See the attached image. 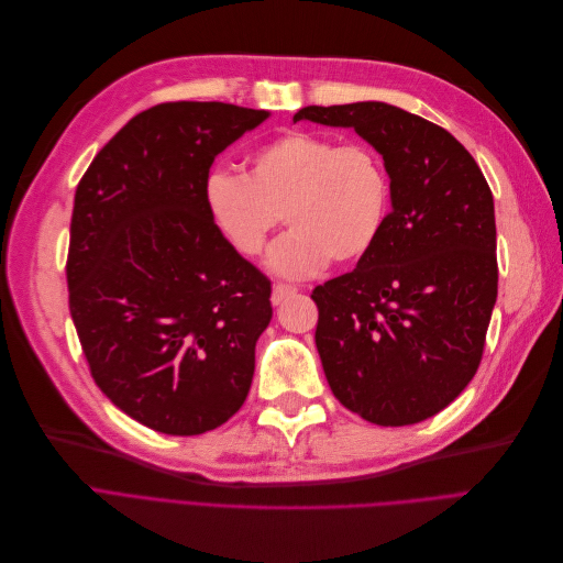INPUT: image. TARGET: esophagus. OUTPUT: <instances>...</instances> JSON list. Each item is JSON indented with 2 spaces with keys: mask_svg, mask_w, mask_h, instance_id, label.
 <instances>
[{
  "mask_svg": "<svg viewBox=\"0 0 563 563\" xmlns=\"http://www.w3.org/2000/svg\"><path fill=\"white\" fill-rule=\"evenodd\" d=\"M298 292V286H290V284H275L273 288V305H282L284 300L292 298Z\"/></svg>",
  "mask_w": 563,
  "mask_h": 563,
  "instance_id": "esophagus-1",
  "label": "esophagus"
}]
</instances>
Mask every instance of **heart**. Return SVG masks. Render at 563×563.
<instances>
[{
  "label": "heart",
  "instance_id": "1",
  "mask_svg": "<svg viewBox=\"0 0 563 563\" xmlns=\"http://www.w3.org/2000/svg\"><path fill=\"white\" fill-rule=\"evenodd\" d=\"M203 206L224 243L250 258L284 212L292 229L267 263L279 275L305 277L328 258L355 263L373 250L387 220L389 176L376 148L288 130L250 155L245 176L208 174Z\"/></svg>",
  "mask_w": 563,
  "mask_h": 563
}]
</instances>
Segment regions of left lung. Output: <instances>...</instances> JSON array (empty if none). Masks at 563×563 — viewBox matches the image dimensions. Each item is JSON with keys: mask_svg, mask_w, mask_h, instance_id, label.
I'll return each mask as SVG.
<instances>
[{"mask_svg": "<svg viewBox=\"0 0 563 563\" xmlns=\"http://www.w3.org/2000/svg\"><path fill=\"white\" fill-rule=\"evenodd\" d=\"M353 128L389 174L373 250L316 286V347L339 404L378 426L419 423L474 378L497 300L493 192L444 128L387 102L309 104L292 121Z\"/></svg>", "mask_w": 563, "mask_h": 563, "instance_id": "obj_1", "label": "left lung"}]
</instances>
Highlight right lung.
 <instances>
[{
    "instance_id": "obj_1",
    "label": "right lung",
    "mask_w": 563,
    "mask_h": 563,
    "mask_svg": "<svg viewBox=\"0 0 563 563\" xmlns=\"http://www.w3.org/2000/svg\"><path fill=\"white\" fill-rule=\"evenodd\" d=\"M265 119L229 102L155 104L77 185L73 323L100 391L157 433L212 431L247 398L273 286L212 227L203 183L216 155Z\"/></svg>"
}]
</instances>
